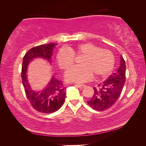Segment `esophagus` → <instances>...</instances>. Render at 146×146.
I'll return each instance as SVG.
<instances>
[{"instance_id": "34e87169", "label": "esophagus", "mask_w": 146, "mask_h": 146, "mask_svg": "<svg viewBox=\"0 0 146 146\" xmlns=\"http://www.w3.org/2000/svg\"><path fill=\"white\" fill-rule=\"evenodd\" d=\"M76 86L80 89H83V88H84L86 87V86L84 85V84H76Z\"/></svg>"}]
</instances>
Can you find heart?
Wrapping results in <instances>:
<instances>
[{
  "instance_id": "obj_1",
  "label": "heart",
  "mask_w": 146,
  "mask_h": 146,
  "mask_svg": "<svg viewBox=\"0 0 146 146\" xmlns=\"http://www.w3.org/2000/svg\"><path fill=\"white\" fill-rule=\"evenodd\" d=\"M82 56L81 65L73 66L66 72L68 81L84 82L91 80L93 74L97 77L106 76L115 67V56L112 51L91 42L80 44L73 48H61L56 53V60L60 69L65 71L73 65L75 56Z\"/></svg>"
}]
</instances>
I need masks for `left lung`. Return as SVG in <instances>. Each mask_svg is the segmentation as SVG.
I'll list each match as a JSON object with an SVG mask.
<instances>
[{
  "label": "left lung",
  "mask_w": 146,
  "mask_h": 146,
  "mask_svg": "<svg viewBox=\"0 0 146 146\" xmlns=\"http://www.w3.org/2000/svg\"><path fill=\"white\" fill-rule=\"evenodd\" d=\"M125 60L120 56V66L115 73L109 76L105 81L93 88L94 95L88 104L97 111H104L110 108L117 102L121 95L125 82Z\"/></svg>",
  "instance_id": "1"
}]
</instances>
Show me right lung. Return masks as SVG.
<instances>
[{"label": "right lung", "instance_id": "obj_1", "mask_svg": "<svg viewBox=\"0 0 146 146\" xmlns=\"http://www.w3.org/2000/svg\"><path fill=\"white\" fill-rule=\"evenodd\" d=\"M56 43L42 44L33 47L24 56L21 76L26 97L35 110L42 113L55 112L63 105L66 98V87L62 82L53 76L45 90L35 92L31 90L26 78L27 67L34 58L41 57L50 61Z\"/></svg>", "mask_w": 146, "mask_h": 146}]
</instances>
